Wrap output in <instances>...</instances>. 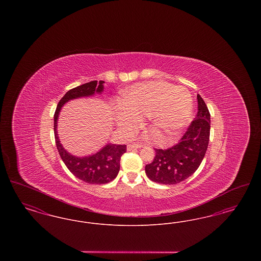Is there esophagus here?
<instances>
[{"label": "esophagus", "mask_w": 261, "mask_h": 261, "mask_svg": "<svg viewBox=\"0 0 261 261\" xmlns=\"http://www.w3.org/2000/svg\"><path fill=\"white\" fill-rule=\"evenodd\" d=\"M142 148L141 145H133V144H130L127 146V150H133V149H140Z\"/></svg>", "instance_id": "34e87169"}]
</instances>
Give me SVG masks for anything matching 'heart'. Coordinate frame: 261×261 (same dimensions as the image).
<instances>
[{
  "instance_id": "1",
  "label": "heart",
  "mask_w": 261,
  "mask_h": 261,
  "mask_svg": "<svg viewBox=\"0 0 261 261\" xmlns=\"http://www.w3.org/2000/svg\"><path fill=\"white\" fill-rule=\"evenodd\" d=\"M193 98L184 87H174L164 81H149L133 85L116 100L113 118L127 135L133 134L148 115L149 124L155 129L159 145H168L189 123L193 114Z\"/></svg>"
}]
</instances>
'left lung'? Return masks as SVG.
<instances>
[{
  "instance_id": "1",
  "label": "left lung",
  "mask_w": 261,
  "mask_h": 261,
  "mask_svg": "<svg viewBox=\"0 0 261 261\" xmlns=\"http://www.w3.org/2000/svg\"><path fill=\"white\" fill-rule=\"evenodd\" d=\"M198 113L180 142L166 149H154L155 156L146 165V174L152 182L163 185L178 184L199 168L210 142L211 113L198 95Z\"/></svg>"
}]
</instances>
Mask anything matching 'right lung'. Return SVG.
Here are the masks:
<instances>
[{"label":"right lung","instance_id":"1","mask_svg":"<svg viewBox=\"0 0 261 261\" xmlns=\"http://www.w3.org/2000/svg\"><path fill=\"white\" fill-rule=\"evenodd\" d=\"M103 81H91L69 90L59 101L54 115V131L56 145L62 162H64L68 170L75 177L89 184L96 185L110 183L117 176L120 169L121 155L126 151V145L108 144L106 145V147H103L98 152L92 155L78 158L67 152L62 147L58 137L57 123L60 112L65 102L70 99L91 97L96 93H101L103 90Z\"/></svg>","mask_w":261,"mask_h":261}]
</instances>
